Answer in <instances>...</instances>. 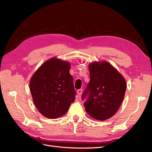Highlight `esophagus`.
Here are the masks:
<instances>
[{
    "mask_svg": "<svg viewBox=\"0 0 152 152\" xmlns=\"http://www.w3.org/2000/svg\"><path fill=\"white\" fill-rule=\"evenodd\" d=\"M77 93H78V95H79V96H80V95H81L82 93V89H78V90H77Z\"/></svg>",
    "mask_w": 152,
    "mask_h": 152,
    "instance_id": "obj_1",
    "label": "esophagus"
}]
</instances>
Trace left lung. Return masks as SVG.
<instances>
[{"instance_id":"8db88e82","label":"left lung","mask_w":152,"mask_h":152,"mask_svg":"<svg viewBox=\"0 0 152 152\" xmlns=\"http://www.w3.org/2000/svg\"><path fill=\"white\" fill-rule=\"evenodd\" d=\"M90 82L82 95L87 113L98 121H104L116 113L122 102L126 82L107 61L89 65Z\"/></svg>"}]
</instances>
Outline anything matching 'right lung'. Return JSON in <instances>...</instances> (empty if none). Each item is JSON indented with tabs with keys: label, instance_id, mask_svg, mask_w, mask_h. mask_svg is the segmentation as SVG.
Here are the masks:
<instances>
[{
	"label": "right lung",
	"instance_id": "right-lung-1",
	"mask_svg": "<svg viewBox=\"0 0 152 152\" xmlns=\"http://www.w3.org/2000/svg\"><path fill=\"white\" fill-rule=\"evenodd\" d=\"M70 64L53 58L44 62L32 76L30 89L35 107L44 117L56 118L65 115L76 94Z\"/></svg>",
	"mask_w": 152,
	"mask_h": 152
}]
</instances>
